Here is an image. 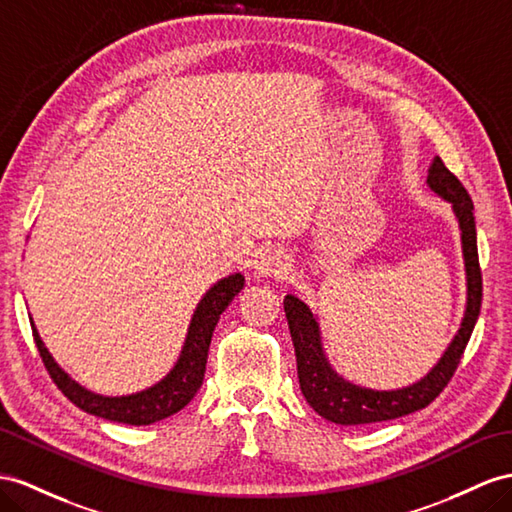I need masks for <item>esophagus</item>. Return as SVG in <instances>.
<instances>
[{"label":"esophagus","instance_id":"34e87169","mask_svg":"<svg viewBox=\"0 0 512 512\" xmlns=\"http://www.w3.org/2000/svg\"><path fill=\"white\" fill-rule=\"evenodd\" d=\"M255 270L259 277H283L290 270V259L279 251H268L257 259Z\"/></svg>","mask_w":512,"mask_h":512}]
</instances>
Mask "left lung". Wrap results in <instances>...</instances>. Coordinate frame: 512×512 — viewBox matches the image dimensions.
Instances as JSON below:
<instances>
[{
  "instance_id": "left-lung-1",
  "label": "left lung",
  "mask_w": 512,
  "mask_h": 512,
  "mask_svg": "<svg viewBox=\"0 0 512 512\" xmlns=\"http://www.w3.org/2000/svg\"><path fill=\"white\" fill-rule=\"evenodd\" d=\"M426 183L432 192L441 196V199L452 203L458 220V229H461L467 274V307L461 329L454 335L439 363L424 378H419L417 383L409 387L389 391L368 389L346 381L344 376H339L331 368L329 359L324 355L318 318L313 316L311 309L300 298L287 294L283 300L285 318L287 324H290L292 342L296 350L300 391H303V396L311 409L333 424L359 426L387 422V419H396L424 409V406L435 400L443 391V387L450 383L458 363H461L471 331H474L476 320L480 316L482 274L478 264L474 203H471V196L463 188V183L445 168L441 157L432 160Z\"/></svg>"
}]
</instances>
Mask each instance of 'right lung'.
Segmentation results:
<instances>
[{
	"mask_svg": "<svg viewBox=\"0 0 512 512\" xmlns=\"http://www.w3.org/2000/svg\"><path fill=\"white\" fill-rule=\"evenodd\" d=\"M244 277L240 272L229 274V277L220 279L214 287H209L201 303L196 305L194 316L190 320V329L186 335V344L181 348V355L160 383H155L149 389H142L138 393H129V396H101V393L88 391L80 383L64 372L60 365L49 355L41 335H38L34 322L32 333L38 352H41L45 368L49 376L54 378L58 389L67 396L75 406L82 411L97 415L110 422L129 424V426H149L153 422H160L164 417L181 411L203 385L205 365H207V350L212 344V335L216 324L220 320V313L225 311L231 300L242 292Z\"/></svg>",
	"mask_w": 512,
	"mask_h": 512,
	"instance_id": "right-lung-1",
	"label": "right lung"
}]
</instances>
